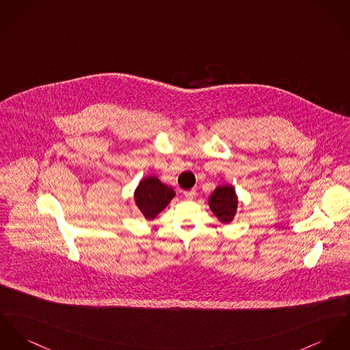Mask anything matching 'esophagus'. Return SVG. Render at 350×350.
<instances>
[{
    "label": "esophagus",
    "mask_w": 350,
    "mask_h": 350,
    "mask_svg": "<svg viewBox=\"0 0 350 350\" xmlns=\"http://www.w3.org/2000/svg\"><path fill=\"white\" fill-rule=\"evenodd\" d=\"M184 196H185L188 200H193V198L196 197V189H190V190L184 191Z\"/></svg>",
    "instance_id": "esophagus-1"
}]
</instances>
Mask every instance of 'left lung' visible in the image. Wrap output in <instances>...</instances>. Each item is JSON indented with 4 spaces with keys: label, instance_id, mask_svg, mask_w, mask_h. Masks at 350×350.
I'll list each match as a JSON object with an SVG mask.
<instances>
[{
    "label": "left lung",
    "instance_id": "obj_1",
    "mask_svg": "<svg viewBox=\"0 0 350 350\" xmlns=\"http://www.w3.org/2000/svg\"><path fill=\"white\" fill-rule=\"evenodd\" d=\"M209 205L219 221L230 222L237 211V196L234 189L229 185L218 187L209 198Z\"/></svg>",
    "mask_w": 350,
    "mask_h": 350
}]
</instances>
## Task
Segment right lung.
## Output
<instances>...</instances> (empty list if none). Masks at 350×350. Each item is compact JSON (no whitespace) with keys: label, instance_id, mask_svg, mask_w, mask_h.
Here are the masks:
<instances>
[{"label":"right lung","instance_id":"obj_1","mask_svg":"<svg viewBox=\"0 0 350 350\" xmlns=\"http://www.w3.org/2000/svg\"><path fill=\"white\" fill-rule=\"evenodd\" d=\"M173 197L174 190L163 185L157 177L144 178L135 193V204L148 219H153L165 209Z\"/></svg>","mask_w":350,"mask_h":350}]
</instances>
